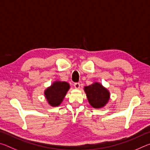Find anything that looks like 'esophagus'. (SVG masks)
<instances>
[{
  "instance_id": "34e87169",
  "label": "esophagus",
  "mask_w": 150,
  "mask_h": 150,
  "mask_svg": "<svg viewBox=\"0 0 150 150\" xmlns=\"http://www.w3.org/2000/svg\"><path fill=\"white\" fill-rule=\"evenodd\" d=\"M74 87L75 88H79L80 87V83H74Z\"/></svg>"
}]
</instances>
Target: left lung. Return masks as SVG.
Listing matches in <instances>:
<instances>
[{
	"mask_svg": "<svg viewBox=\"0 0 150 150\" xmlns=\"http://www.w3.org/2000/svg\"><path fill=\"white\" fill-rule=\"evenodd\" d=\"M85 91L90 105L95 108L103 107L108 103L110 93L106 88L98 83L85 87Z\"/></svg>",
	"mask_w": 150,
	"mask_h": 150,
	"instance_id": "1",
	"label": "left lung"
}]
</instances>
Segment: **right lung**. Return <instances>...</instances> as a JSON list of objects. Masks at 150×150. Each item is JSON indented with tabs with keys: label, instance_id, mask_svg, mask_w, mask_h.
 <instances>
[{
	"label": "right lung",
	"instance_id": "obj_1",
	"mask_svg": "<svg viewBox=\"0 0 150 150\" xmlns=\"http://www.w3.org/2000/svg\"><path fill=\"white\" fill-rule=\"evenodd\" d=\"M69 87V85L67 82L55 81L45 91L44 94L48 103L52 106H59Z\"/></svg>",
	"mask_w": 150,
	"mask_h": 150
}]
</instances>
